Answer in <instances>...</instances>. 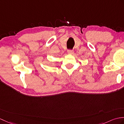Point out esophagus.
I'll return each mask as SVG.
<instances>
[{"label": "esophagus", "mask_w": 124, "mask_h": 124, "mask_svg": "<svg viewBox=\"0 0 124 124\" xmlns=\"http://www.w3.org/2000/svg\"><path fill=\"white\" fill-rule=\"evenodd\" d=\"M74 52L73 50H68V54H73Z\"/></svg>", "instance_id": "34e87169"}]
</instances>
